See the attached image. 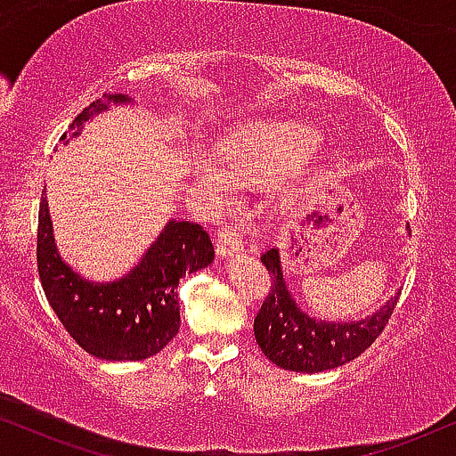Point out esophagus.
<instances>
[{
  "mask_svg": "<svg viewBox=\"0 0 456 456\" xmlns=\"http://www.w3.org/2000/svg\"><path fill=\"white\" fill-rule=\"evenodd\" d=\"M216 253L221 255L223 259L244 253L242 238H240V235L235 233V229L227 227V224H224V227H221V233H218V242H216Z\"/></svg>",
  "mask_w": 456,
  "mask_h": 456,
  "instance_id": "esophagus-1",
  "label": "esophagus"
}]
</instances>
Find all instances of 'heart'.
I'll return each mask as SVG.
<instances>
[{
    "label": "heart",
    "mask_w": 456,
    "mask_h": 456,
    "mask_svg": "<svg viewBox=\"0 0 456 456\" xmlns=\"http://www.w3.org/2000/svg\"><path fill=\"white\" fill-rule=\"evenodd\" d=\"M317 130L296 119H250L238 124L216 145L223 174L206 165L201 177L212 186L259 184L281 177L311 159L319 148Z\"/></svg>",
    "instance_id": "heart-1"
}]
</instances>
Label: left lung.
Wrapping results in <instances>:
<instances>
[{"mask_svg":"<svg viewBox=\"0 0 456 456\" xmlns=\"http://www.w3.org/2000/svg\"><path fill=\"white\" fill-rule=\"evenodd\" d=\"M261 264L270 272L272 287L255 317V338L265 358L285 370L322 373L358 358L379 337L399 300L396 291L373 315L358 322H326L297 306L282 279L279 248L265 250Z\"/></svg>","mask_w":456,"mask_h":456,"instance_id":"left-lung-1","label":"left lung"}]
</instances>
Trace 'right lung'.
Wrapping results in <instances>:
<instances>
[{
	"instance_id": "1",
	"label": "right lung",
	"mask_w": 456,
	"mask_h": 456,
	"mask_svg": "<svg viewBox=\"0 0 456 456\" xmlns=\"http://www.w3.org/2000/svg\"><path fill=\"white\" fill-rule=\"evenodd\" d=\"M133 102L124 94H104L72 119L70 137L109 104ZM68 133L60 141L68 143ZM46 192V191H45ZM38 274L46 300L61 326L87 354L101 360H145L165 349L180 330L177 282L214 261V246L197 223L169 221L126 276L109 282L83 279L55 246L46 197L38 212Z\"/></svg>"
}]
</instances>
